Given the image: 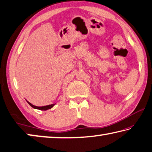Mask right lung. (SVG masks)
<instances>
[{"label": "right lung", "instance_id": "1", "mask_svg": "<svg viewBox=\"0 0 152 152\" xmlns=\"http://www.w3.org/2000/svg\"><path fill=\"white\" fill-rule=\"evenodd\" d=\"M27 102H28V104H29L31 107L33 108V109H39V110H48V109H51V108H52L56 104H51L46 105V106H43V107H37V106H35V105L32 104L31 103H30L29 101H27Z\"/></svg>", "mask_w": 152, "mask_h": 152}]
</instances>
